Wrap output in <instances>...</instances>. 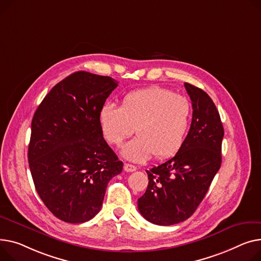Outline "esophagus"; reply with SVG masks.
<instances>
[{
	"mask_svg": "<svg viewBox=\"0 0 261 261\" xmlns=\"http://www.w3.org/2000/svg\"><path fill=\"white\" fill-rule=\"evenodd\" d=\"M124 170H125L126 172H133V171L136 170V167L133 166V165H131V164H125V165H124Z\"/></svg>",
	"mask_w": 261,
	"mask_h": 261,
	"instance_id": "34e87169",
	"label": "esophagus"
}]
</instances>
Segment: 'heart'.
<instances>
[{
	"label": "heart",
	"instance_id": "heart-1",
	"mask_svg": "<svg viewBox=\"0 0 261 261\" xmlns=\"http://www.w3.org/2000/svg\"><path fill=\"white\" fill-rule=\"evenodd\" d=\"M190 100L162 87L127 93L120 107L112 102L101 106L99 125L106 141L119 147L133 133L137 137L121 151L126 159L143 163L153 155L158 160L174 156L181 148L190 125Z\"/></svg>",
	"mask_w": 261,
	"mask_h": 261
}]
</instances>
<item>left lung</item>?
<instances>
[{"label": "left lung", "mask_w": 261, "mask_h": 261, "mask_svg": "<svg viewBox=\"0 0 261 261\" xmlns=\"http://www.w3.org/2000/svg\"><path fill=\"white\" fill-rule=\"evenodd\" d=\"M192 101V121L185 142L172 159L147 171L140 213L159 225L179 223L192 215L221 165L223 127L215 103L203 90L185 83Z\"/></svg>", "instance_id": "left-lung-1"}]
</instances>
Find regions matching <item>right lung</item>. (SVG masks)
<instances>
[{"instance_id":"right-lung-1","label":"right lung","mask_w":261,"mask_h":261,"mask_svg":"<svg viewBox=\"0 0 261 261\" xmlns=\"http://www.w3.org/2000/svg\"><path fill=\"white\" fill-rule=\"evenodd\" d=\"M117 87L110 76L77 71L44 97L31 121L28 162L34 187L59 219L82 223L100 210L123 163L103 140L98 113Z\"/></svg>"}]
</instances>
